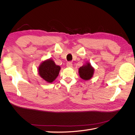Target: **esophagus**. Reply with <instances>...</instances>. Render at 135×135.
<instances>
[{
	"mask_svg": "<svg viewBox=\"0 0 135 135\" xmlns=\"http://www.w3.org/2000/svg\"><path fill=\"white\" fill-rule=\"evenodd\" d=\"M66 66L68 68H71L73 66V64L71 62H68L66 64Z\"/></svg>",
	"mask_w": 135,
	"mask_h": 135,
	"instance_id": "obj_1",
	"label": "esophagus"
}]
</instances>
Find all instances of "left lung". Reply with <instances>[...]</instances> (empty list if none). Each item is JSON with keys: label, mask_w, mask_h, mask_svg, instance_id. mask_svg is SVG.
Wrapping results in <instances>:
<instances>
[{"label": "left lung", "mask_w": 135, "mask_h": 135, "mask_svg": "<svg viewBox=\"0 0 135 135\" xmlns=\"http://www.w3.org/2000/svg\"><path fill=\"white\" fill-rule=\"evenodd\" d=\"M94 73V69L89 63L83 65L79 69V76L81 79L84 80L90 79Z\"/></svg>", "instance_id": "left-lung-1"}]
</instances>
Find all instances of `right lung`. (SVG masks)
<instances>
[{
  "mask_svg": "<svg viewBox=\"0 0 135 135\" xmlns=\"http://www.w3.org/2000/svg\"><path fill=\"white\" fill-rule=\"evenodd\" d=\"M61 68L56 65L54 61L49 59L43 61L38 68V72L41 78L47 81L52 83L59 75Z\"/></svg>",
  "mask_w": 135,
  "mask_h": 135,
  "instance_id": "obj_1",
  "label": "right lung"
}]
</instances>
